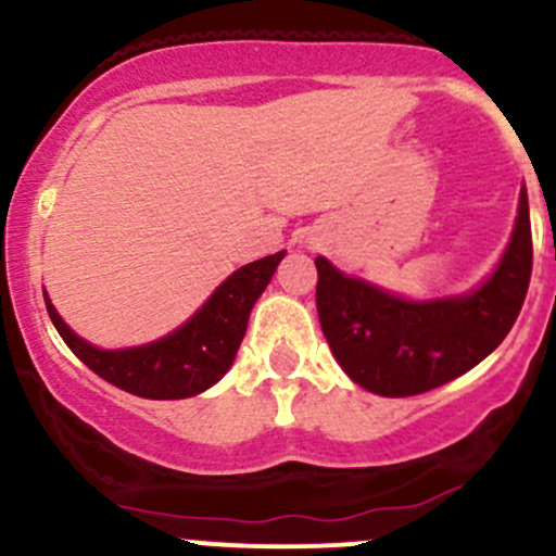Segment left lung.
Returning a JSON list of instances; mask_svg holds the SVG:
<instances>
[{
  "instance_id": "1",
  "label": "left lung",
  "mask_w": 556,
  "mask_h": 556,
  "mask_svg": "<svg viewBox=\"0 0 556 556\" xmlns=\"http://www.w3.org/2000/svg\"><path fill=\"white\" fill-rule=\"evenodd\" d=\"M316 307L334 359L367 392L410 397L443 387L492 354L514 327L532 276L527 191L492 278L467 296L408 302L316 260Z\"/></svg>"
}]
</instances>
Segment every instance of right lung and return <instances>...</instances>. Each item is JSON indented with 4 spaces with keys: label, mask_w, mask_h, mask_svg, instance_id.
Listing matches in <instances>:
<instances>
[{
    "label": "right lung",
    "mask_w": 556,
    "mask_h": 556,
    "mask_svg": "<svg viewBox=\"0 0 556 556\" xmlns=\"http://www.w3.org/2000/svg\"><path fill=\"white\" fill-rule=\"evenodd\" d=\"M280 260L283 251L240 267L213 291L194 318L167 338L140 349H93L62 321L51 300H46V307L70 351L108 383L146 400L194 397L211 389L232 367L249 327L251 307L270 283Z\"/></svg>",
    "instance_id": "obj_1"
}]
</instances>
